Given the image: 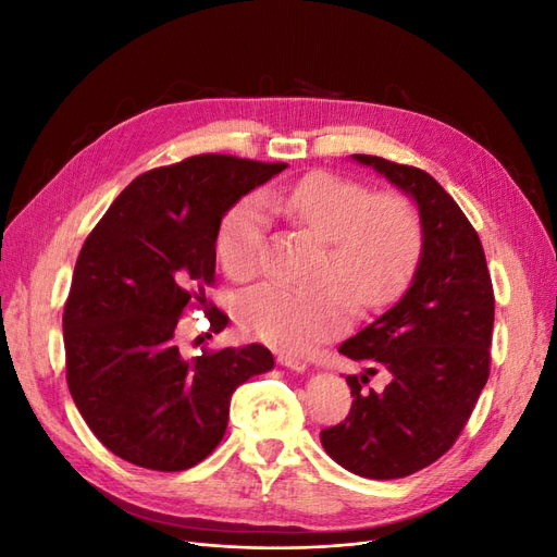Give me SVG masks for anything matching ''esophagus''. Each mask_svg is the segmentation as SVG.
Segmentation results:
<instances>
[{"instance_id": "obj_1", "label": "esophagus", "mask_w": 557, "mask_h": 557, "mask_svg": "<svg viewBox=\"0 0 557 557\" xmlns=\"http://www.w3.org/2000/svg\"><path fill=\"white\" fill-rule=\"evenodd\" d=\"M276 360H278L283 367L297 369V372H305V369H307V360L299 358V356H293V352H278Z\"/></svg>"}]
</instances>
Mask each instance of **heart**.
Segmentation results:
<instances>
[{
	"label": "heart",
	"instance_id": "1",
	"mask_svg": "<svg viewBox=\"0 0 557 557\" xmlns=\"http://www.w3.org/2000/svg\"><path fill=\"white\" fill-rule=\"evenodd\" d=\"M267 207L325 242L323 283L293 288L262 283L242 295V327L269 344L305 348L339 332L358 309L391 301L413 272L423 227L411 199L374 195L369 185L332 172H313L285 188L264 193ZM269 215L260 197L234 205L221 225L218 256L225 272L246 281L264 267Z\"/></svg>",
	"mask_w": 557,
	"mask_h": 557
}]
</instances>
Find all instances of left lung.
I'll return each instance as SVG.
<instances>
[{
  "mask_svg": "<svg viewBox=\"0 0 557 557\" xmlns=\"http://www.w3.org/2000/svg\"><path fill=\"white\" fill-rule=\"evenodd\" d=\"M374 166L418 201L423 252L409 290L339 346L367 374L346 376L352 404L344 423L320 432L332 460L364 479H401L455 444L491 376L495 293L485 252L455 199L428 172L376 156ZM379 368L381 394L361 391Z\"/></svg>",
  "mask_w": 557,
  "mask_h": 557,
  "instance_id": "obj_1",
  "label": "left lung"
}]
</instances>
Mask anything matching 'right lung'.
<instances>
[{
  "label": "right lung",
  "mask_w": 557,
  "mask_h": 557,
  "mask_svg": "<svg viewBox=\"0 0 557 557\" xmlns=\"http://www.w3.org/2000/svg\"><path fill=\"white\" fill-rule=\"evenodd\" d=\"M283 162L205 153L156 166L115 197L83 244L66 297V385L92 434L117 458L156 471L201 462L227 430L230 399L269 372V348L185 358L176 325L201 309L227 325L205 290L215 283V239L227 209Z\"/></svg>",
  "instance_id": "add662e5"
}]
</instances>
